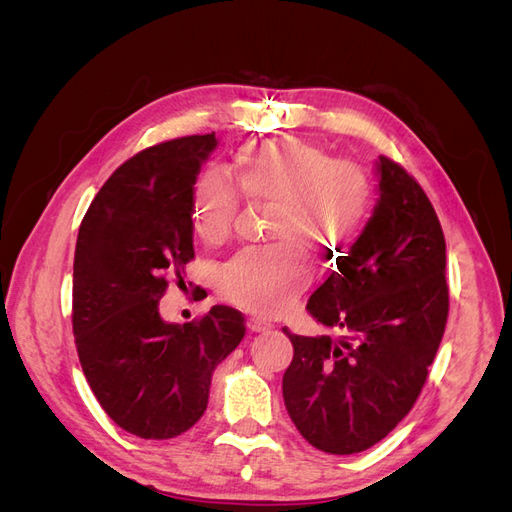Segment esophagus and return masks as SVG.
<instances>
[{"instance_id": "1", "label": "esophagus", "mask_w": 512, "mask_h": 512, "mask_svg": "<svg viewBox=\"0 0 512 512\" xmlns=\"http://www.w3.org/2000/svg\"><path fill=\"white\" fill-rule=\"evenodd\" d=\"M269 329H271V322H267V320H262V318H250V320H247V331L265 333Z\"/></svg>"}]
</instances>
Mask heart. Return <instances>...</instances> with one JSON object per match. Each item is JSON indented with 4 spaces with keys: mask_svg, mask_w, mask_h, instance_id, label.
<instances>
[{
    "mask_svg": "<svg viewBox=\"0 0 512 512\" xmlns=\"http://www.w3.org/2000/svg\"><path fill=\"white\" fill-rule=\"evenodd\" d=\"M232 173L245 196L277 200L271 213V245L243 247L215 273V288L245 312L275 316L312 282L305 247L339 258L361 230L371 207V183L352 162L294 138L243 147ZM239 196L215 173L194 188V222L205 241L228 235Z\"/></svg>",
    "mask_w": 512,
    "mask_h": 512,
    "instance_id": "obj_1",
    "label": "heart"
}]
</instances>
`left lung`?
I'll list each match as a JSON object with an SVG mask.
<instances>
[{
  "label": "left lung",
  "instance_id": "left-lung-1",
  "mask_svg": "<svg viewBox=\"0 0 512 512\" xmlns=\"http://www.w3.org/2000/svg\"><path fill=\"white\" fill-rule=\"evenodd\" d=\"M378 203L307 312L342 337L292 335L282 391L301 436L352 455L397 427L427 380L448 316L446 243L436 211L397 162H376Z\"/></svg>",
  "mask_w": 512,
  "mask_h": 512
}]
</instances>
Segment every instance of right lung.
I'll return each instance as SVG.
<instances>
[{
  "mask_svg": "<svg viewBox=\"0 0 512 512\" xmlns=\"http://www.w3.org/2000/svg\"><path fill=\"white\" fill-rule=\"evenodd\" d=\"M215 132L153 145L111 175L79 228L72 329L104 412L145 440L188 431L207 410L213 369L245 335L241 312L213 305L194 322L160 316L166 277L194 258V183Z\"/></svg>",
  "mask_w": 512,
  "mask_h": 512,
  "instance_id": "right-lung-1",
  "label": "right lung"
}]
</instances>
